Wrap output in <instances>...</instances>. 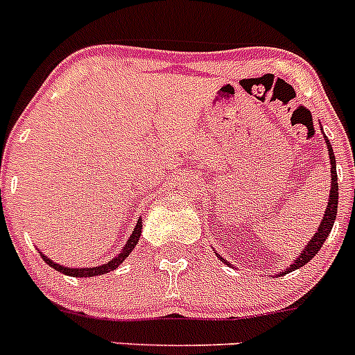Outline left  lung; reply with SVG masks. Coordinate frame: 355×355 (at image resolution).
<instances>
[{
  "mask_svg": "<svg viewBox=\"0 0 355 355\" xmlns=\"http://www.w3.org/2000/svg\"><path fill=\"white\" fill-rule=\"evenodd\" d=\"M325 140H327V139H325ZM327 149H329V159H331V174H332L331 193H329L327 209H325V213H324V218H322V224H320V227H318V233H315L313 240L307 243V247L302 250V252H300L299 258L295 259L293 265H291L288 270H284V274H288V272H291V270H297L299 266H304L307 261H309V259L315 258V254L318 252L320 249H322V245H324L325 238L331 234V229H332V225H334V220H336V213H338V174H336V159H334V153H332V147H331V142H329V140H327ZM218 258H220V256H218Z\"/></svg>",
  "mask_w": 355,
  "mask_h": 355,
  "instance_id": "1",
  "label": "left lung"
}]
</instances>
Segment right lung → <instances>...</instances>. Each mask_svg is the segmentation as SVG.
Instances as JSON below:
<instances>
[{
    "mask_svg": "<svg viewBox=\"0 0 355 355\" xmlns=\"http://www.w3.org/2000/svg\"><path fill=\"white\" fill-rule=\"evenodd\" d=\"M140 233H142V222H137V225H135V231L133 234L130 236V240L126 241V245H124V249L121 250V254L119 256H115L114 259H110L108 263H105V265L101 266H94V268H69V266H62V265H56V263H53L51 259L46 258L42 254V259L46 263H48L49 266H53L55 270L62 272V274L65 275H71V277H94V275H103V274H108V272L115 270L119 265H121L124 259L130 256L131 250L135 249V245L139 243V238H140Z\"/></svg>",
    "mask_w": 355,
    "mask_h": 355,
    "instance_id": "1",
    "label": "right lung"
}]
</instances>
